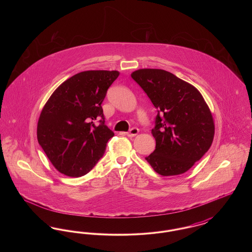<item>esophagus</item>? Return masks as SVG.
<instances>
[{
	"label": "esophagus",
	"mask_w": 252,
	"mask_h": 252,
	"mask_svg": "<svg viewBox=\"0 0 252 252\" xmlns=\"http://www.w3.org/2000/svg\"><path fill=\"white\" fill-rule=\"evenodd\" d=\"M138 133H139V129H138L137 127H133L129 131L126 132V136H128V137H134V136H136Z\"/></svg>",
	"instance_id": "1"
}]
</instances>
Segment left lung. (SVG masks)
I'll return each mask as SVG.
<instances>
[{"label":"left lung","instance_id":"8db88e82","mask_svg":"<svg viewBox=\"0 0 252 252\" xmlns=\"http://www.w3.org/2000/svg\"><path fill=\"white\" fill-rule=\"evenodd\" d=\"M158 109L152 134L156 149L145 159L161 176L188 171L211 147L215 124L201 94L191 84L159 69L131 73Z\"/></svg>","mask_w":252,"mask_h":252}]
</instances>
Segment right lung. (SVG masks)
Masks as SVG:
<instances>
[{
	"label": "right lung",
	"mask_w": 252,
	"mask_h": 252,
	"mask_svg": "<svg viewBox=\"0 0 252 252\" xmlns=\"http://www.w3.org/2000/svg\"><path fill=\"white\" fill-rule=\"evenodd\" d=\"M118 76L117 71L76 73L60 85L42 108L37 141L60 173L84 176L104 155L114 133L105 125L101 104Z\"/></svg>",
	"instance_id": "obj_1"
}]
</instances>
